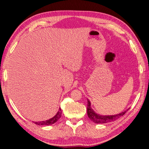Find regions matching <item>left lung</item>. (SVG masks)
I'll return each instance as SVG.
<instances>
[{
	"instance_id": "8db88e82",
	"label": "left lung",
	"mask_w": 149,
	"mask_h": 149,
	"mask_svg": "<svg viewBox=\"0 0 149 149\" xmlns=\"http://www.w3.org/2000/svg\"><path fill=\"white\" fill-rule=\"evenodd\" d=\"M127 111H125L122 112L121 113H119L118 115H109V116L100 115L99 114H97L92 109H91V103L90 102V100L88 99V104H87L88 116L91 121H93L95 123H106L107 122L115 121V120L119 118L120 116L124 115V114L127 112Z\"/></svg>"
}]
</instances>
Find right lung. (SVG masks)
Segmentation results:
<instances>
[{"label": "right lung", "instance_id": "add662e5", "mask_svg": "<svg viewBox=\"0 0 149 149\" xmlns=\"http://www.w3.org/2000/svg\"><path fill=\"white\" fill-rule=\"evenodd\" d=\"M61 116V109L59 108L58 112L57 113L56 115L53 117V118H50L48 120H46V121H42V122H34L37 125H52L53 123H56L58 120L60 118V117Z\"/></svg>", "mask_w": 149, "mask_h": 149}]
</instances>
